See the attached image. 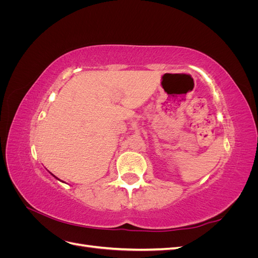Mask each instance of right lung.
<instances>
[{"instance_id":"add662e5","label":"right lung","mask_w":258,"mask_h":258,"mask_svg":"<svg viewBox=\"0 0 258 258\" xmlns=\"http://www.w3.org/2000/svg\"><path fill=\"white\" fill-rule=\"evenodd\" d=\"M54 177H56V176H54ZM56 178H57V177H56ZM58 179H59V178H58Z\"/></svg>"}]
</instances>
